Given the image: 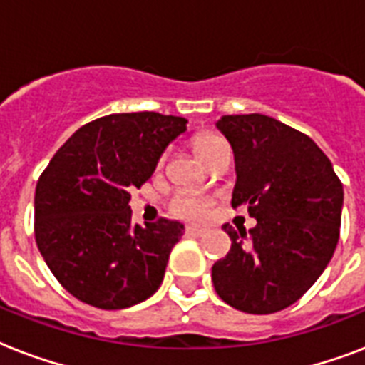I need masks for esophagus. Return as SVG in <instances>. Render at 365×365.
<instances>
[{
  "mask_svg": "<svg viewBox=\"0 0 365 365\" xmlns=\"http://www.w3.org/2000/svg\"><path fill=\"white\" fill-rule=\"evenodd\" d=\"M185 235H187V237H205V235H206V229H200V227H187V229H185Z\"/></svg>",
  "mask_w": 365,
  "mask_h": 365,
  "instance_id": "1",
  "label": "esophagus"
}]
</instances>
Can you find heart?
Returning <instances> with one entry per match:
<instances>
[{"instance_id": "b5f03b06", "label": "heart", "mask_w": 365, "mask_h": 365, "mask_svg": "<svg viewBox=\"0 0 365 365\" xmlns=\"http://www.w3.org/2000/svg\"><path fill=\"white\" fill-rule=\"evenodd\" d=\"M223 148H227V142L222 136L212 134V132H202V134L193 138V149L205 163H208ZM160 163H163V159H160ZM212 206H214V199L208 195L197 193V191H180L170 200V212L174 216L183 217V220H193V222L205 220L210 214Z\"/></svg>"}]
</instances>
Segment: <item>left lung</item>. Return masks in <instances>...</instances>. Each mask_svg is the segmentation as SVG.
I'll return each instance as SVG.
<instances>
[{"mask_svg":"<svg viewBox=\"0 0 365 365\" xmlns=\"http://www.w3.org/2000/svg\"><path fill=\"white\" fill-rule=\"evenodd\" d=\"M216 126L235 153L233 208L248 206L257 225L223 231L231 250L212 267L227 305L271 314L294 305L317 282L339 240L343 183L303 132L261 115H223Z\"/></svg>","mask_w":365,"mask_h":365,"instance_id":"left-lung-1","label":"left lung"}]
</instances>
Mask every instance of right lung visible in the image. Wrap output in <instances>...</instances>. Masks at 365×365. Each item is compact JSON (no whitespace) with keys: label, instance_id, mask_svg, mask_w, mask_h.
<instances>
[{"label":"right lung","instance_id":"right-lung-1","mask_svg":"<svg viewBox=\"0 0 365 365\" xmlns=\"http://www.w3.org/2000/svg\"><path fill=\"white\" fill-rule=\"evenodd\" d=\"M185 123L155 111L100 117L73 132L41 172L37 248L62 288L83 303L126 309L163 282L183 225L166 217L132 225L128 200Z\"/></svg>","mask_w":365,"mask_h":365}]
</instances>
